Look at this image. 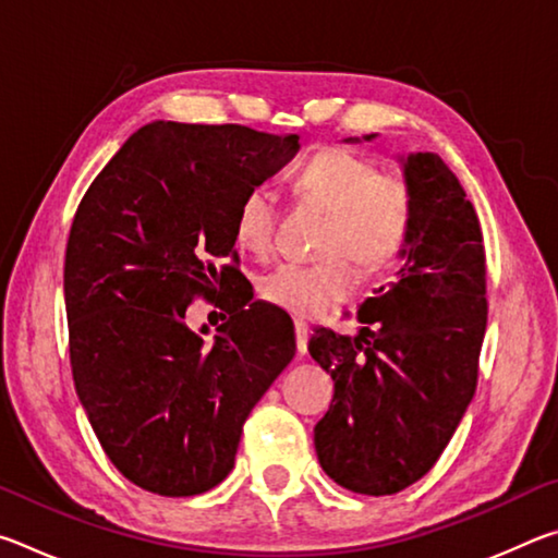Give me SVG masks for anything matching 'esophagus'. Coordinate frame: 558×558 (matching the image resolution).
Wrapping results in <instances>:
<instances>
[{
	"mask_svg": "<svg viewBox=\"0 0 558 558\" xmlns=\"http://www.w3.org/2000/svg\"><path fill=\"white\" fill-rule=\"evenodd\" d=\"M307 325L305 323H295V342H298V352L307 354Z\"/></svg>",
	"mask_w": 558,
	"mask_h": 558,
	"instance_id": "obj_1",
	"label": "esophagus"
}]
</instances>
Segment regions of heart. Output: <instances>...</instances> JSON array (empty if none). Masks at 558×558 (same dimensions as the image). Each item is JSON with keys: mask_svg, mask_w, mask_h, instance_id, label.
Wrapping results in <instances>:
<instances>
[{"mask_svg": "<svg viewBox=\"0 0 558 558\" xmlns=\"http://www.w3.org/2000/svg\"><path fill=\"white\" fill-rule=\"evenodd\" d=\"M300 202L327 214L313 266H280L260 278L258 292L295 317H317L354 295L359 268L379 272L401 256L413 229V192L401 172H376L369 157L344 147H325L292 177ZM278 226V206L266 189H251L239 204L233 239L241 251L268 256Z\"/></svg>", "mask_w": 558, "mask_h": 558, "instance_id": "b5f03b06", "label": "heart"}]
</instances>
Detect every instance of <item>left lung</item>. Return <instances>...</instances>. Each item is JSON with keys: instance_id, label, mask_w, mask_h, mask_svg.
Masks as SVG:
<instances>
[{"instance_id": "1", "label": "left lung", "mask_w": 558, "mask_h": 558, "mask_svg": "<svg viewBox=\"0 0 558 558\" xmlns=\"http://www.w3.org/2000/svg\"><path fill=\"white\" fill-rule=\"evenodd\" d=\"M401 162L413 192L401 270L359 307L356 337L319 327L307 344L335 381L315 426L319 465L372 497L436 465L475 396L487 327L483 231L465 189L436 153Z\"/></svg>"}]
</instances>
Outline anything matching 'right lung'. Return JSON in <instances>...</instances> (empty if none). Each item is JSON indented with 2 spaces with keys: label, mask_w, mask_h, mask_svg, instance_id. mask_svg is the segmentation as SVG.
Masks as SVG:
<instances>
[{
  "label": "right lung",
  "mask_w": 558,
  "mask_h": 558,
  "mask_svg": "<svg viewBox=\"0 0 558 558\" xmlns=\"http://www.w3.org/2000/svg\"><path fill=\"white\" fill-rule=\"evenodd\" d=\"M298 135L155 120L93 179L65 245L75 393L102 450L147 493L192 497L229 475L243 423L295 356L282 310L223 295L214 344L186 327L194 298L241 280L233 221ZM219 305V302H216Z\"/></svg>",
  "instance_id": "add662e5"
}]
</instances>
